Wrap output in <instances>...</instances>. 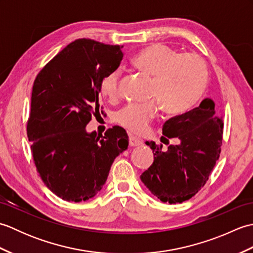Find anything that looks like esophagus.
I'll list each match as a JSON object with an SVG mask.
<instances>
[{
	"instance_id": "esophagus-1",
	"label": "esophagus",
	"mask_w": 253,
	"mask_h": 253,
	"mask_svg": "<svg viewBox=\"0 0 253 253\" xmlns=\"http://www.w3.org/2000/svg\"><path fill=\"white\" fill-rule=\"evenodd\" d=\"M141 144H142V141L140 140V139L132 137V136L129 137V146L130 147H139V146H141Z\"/></svg>"
}]
</instances>
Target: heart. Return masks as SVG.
Segmentation results:
<instances>
[{"mask_svg": "<svg viewBox=\"0 0 253 253\" xmlns=\"http://www.w3.org/2000/svg\"><path fill=\"white\" fill-rule=\"evenodd\" d=\"M132 63L139 72L152 79L151 95L169 114L190 109L207 88L206 62L193 53L181 54L169 45L155 43L138 53ZM120 78L121 72L116 69L107 74L102 82V94L110 101H115L120 95ZM157 113L155 102L129 104L118 112L117 122L133 133H142Z\"/></svg>", "mask_w": 253, "mask_h": 253, "instance_id": "b5f03b06", "label": "heart"}]
</instances>
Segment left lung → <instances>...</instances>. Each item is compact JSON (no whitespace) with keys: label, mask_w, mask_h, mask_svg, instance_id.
<instances>
[{"label":"left lung","mask_w":253,"mask_h":253,"mask_svg":"<svg viewBox=\"0 0 253 253\" xmlns=\"http://www.w3.org/2000/svg\"><path fill=\"white\" fill-rule=\"evenodd\" d=\"M222 118L215 103L204 99L200 105L166 121L161 141L176 138L177 144L163 149L154 141H146L152 149L154 161L140 178L152 195L169 204L189 200L206 185L221 153Z\"/></svg>","instance_id":"obj_1"}]
</instances>
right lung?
Wrapping results in <instances>:
<instances>
[{
    "label": "right lung",
    "instance_id": "1",
    "mask_svg": "<svg viewBox=\"0 0 253 253\" xmlns=\"http://www.w3.org/2000/svg\"><path fill=\"white\" fill-rule=\"evenodd\" d=\"M122 47L75 40L36 77L27 136L42 181L63 200L93 198L115 158L128 148L127 132L120 126L101 137L85 130L99 113L102 82L123 60Z\"/></svg>",
    "mask_w": 253,
    "mask_h": 253
}]
</instances>
